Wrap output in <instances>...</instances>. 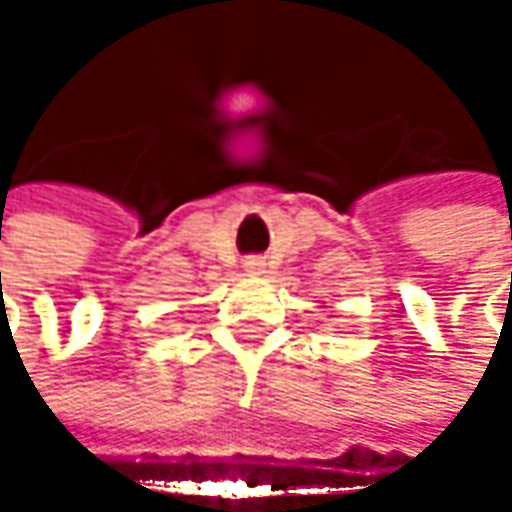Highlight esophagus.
<instances>
[{"mask_svg":"<svg viewBox=\"0 0 512 512\" xmlns=\"http://www.w3.org/2000/svg\"><path fill=\"white\" fill-rule=\"evenodd\" d=\"M262 265H265L262 259H247V262H245L247 273H262Z\"/></svg>","mask_w":512,"mask_h":512,"instance_id":"esophagus-1","label":"esophagus"}]
</instances>
